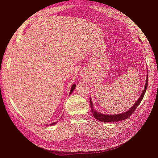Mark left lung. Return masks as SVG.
<instances>
[{
  "label": "left lung",
  "instance_id": "1",
  "mask_svg": "<svg viewBox=\"0 0 158 158\" xmlns=\"http://www.w3.org/2000/svg\"><path fill=\"white\" fill-rule=\"evenodd\" d=\"M139 41H141V40L140 39H139ZM148 73H147V76H146V83H145L144 89L142 91L140 96L137 99V101L135 103V104H134L130 109H128L127 111L125 112H123V113H119V114H106L99 113L94 109L92 98H91V97H90L89 103H90L91 111H92V113L93 114L94 117H95V118H96L97 120H98L99 121L104 122V123H111V122L120 121H123V120H125V119L128 118L132 114V113L135 111L136 107L139 106V104L140 103L143 98H144V94L146 93V91L147 86H148Z\"/></svg>",
  "mask_w": 158,
  "mask_h": 158
}]
</instances>
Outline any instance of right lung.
Masks as SVG:
<instances>
[{
	"label": "right lung",
	"instance_id": "add662e5",
	"mask_svg": "<svg viewBox=\"0 0 158 158\" xmlns=\"http://www.w3.org/2000/svg\"><path fill=\"white\" fill-rule=\"evenodd\" d=\"M76 84H74L73 85H72V87H71V89H70V95L73 93V92L74 91V89H75V88H76ZM57 123H58V121H56V122H55V123H51V124H50L49 125H51V126H52V125H55V124H56Z\"/></svg>",
	"mask_w": 158,
	"mask_h": 158
}]
</instances>
